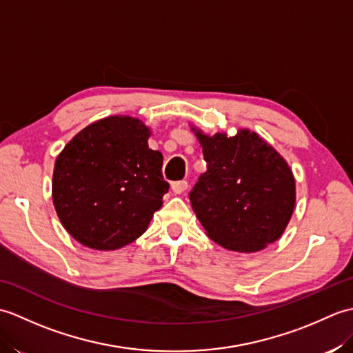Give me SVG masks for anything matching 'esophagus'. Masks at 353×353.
Listing matches in <instances>:
<instances>
[{
  "label": "esophagus",
  "instance_id": "34e87169",
  "mask_svg": "<svg viewBox=\"0 0 353 353\" xmlns=\"http://www.w3.org/2000/svg\"><path fill=\"white\" fill-rule=\"evenodd\" d=\"M186 188H188V182L186 181H177L171 183V190L174 194H182Z\"/></svg>",
  "mask_w": 353,
  "mask_h": 353
}]
</instances>
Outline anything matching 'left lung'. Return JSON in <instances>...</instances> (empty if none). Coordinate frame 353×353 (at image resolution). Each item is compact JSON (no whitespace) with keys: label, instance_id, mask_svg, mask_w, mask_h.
<instances>
[{"label":"left lung","instance_id":"obj_1","mask_svg":"<svg viewBox=\"0 0 353 353\" xmlns=\"http://www.w3.org/2000/svg\"><path fill=\"white\" fill-rule=\"evenodd\" d=\"M208 168L190 200L208 235L224 249L252 253L279 239L296 203L283 157L256 133H196Z\"/></svg>","mask_w":353,"mask_h":353}]
</instances>
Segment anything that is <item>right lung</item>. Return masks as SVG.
Here are the masks:
<instances>
[{"label":"right lung","mask_w":353,"mask_h":353,"mask_svg":"<svg viewBox=\"0 0 353 353\" xmlns=\"http://www.w3.org/2000/svg\"><path fill=\"white\" fill-rule=\"evenodd\" d=\"M139 119L110 117L76 134L59 154L52 201L63 228L86 247L115 250L144 234L170 183L162 153Z\"/></svg>","instance_id":"right-lung-1"}]
</instances>
